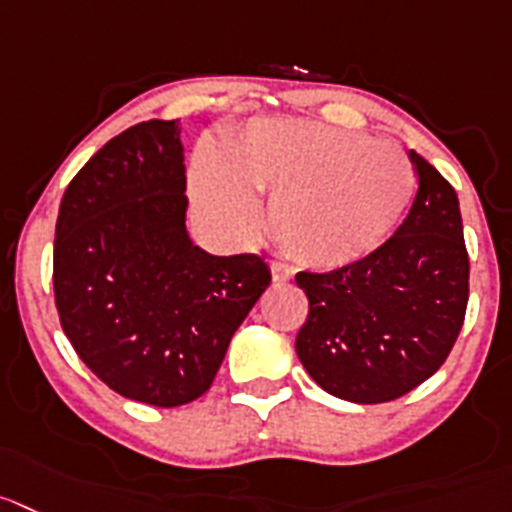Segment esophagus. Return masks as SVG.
I'll list each match as a JSON object with an SVG mask.
<instances>
[{
    "label": "esophagus",
    "instance_id": "obj_1",
    "mask_svg": "<svg viewBox=\"0 0 512 512\" xmlns=\"http://www.w3.org/2000/svg\"><path fill=\"white\" fill-rule=\"evenodd\" d=\"M271 276H274V281L294 279V266L284 264V261H271Z\"/></svg>",
    "mask_w": 512,
    "mask_h": 512
}]
</instances>
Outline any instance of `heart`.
<instances>
[{"mask_svg":"<svg viewBox=\"0 0 512 512\" xmlns=\"http://www.w3.org/2000/svg\"><path fill=\"white\" fill-rule=\"evenodd\" d=\"M191 188L203 213L238 233L259 223L251 188L269 193V223L299 264L337 269L362 259L397 226L415 191L394 143L314 120H259L226 145L198 150Z\"/></svg>","mask_w":512,"mask_h":512,"instance_id":"1","label":"heart"}]
</instances>
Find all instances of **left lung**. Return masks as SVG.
<instances>
[{"label": "left lung", "instance_id": "8db88e82", "mask_svg": "<svg viewBox=\"0 0 512 512\" xmlns=\"http://www.w3.org/2000/svg\"><path fill=\"white\" fill-rule=\"evenodd\" d=\"M417 193L394 236L342 269L299 271L309 314L296 354L321 389L392 402L445 364L462 329L470 261L455 188L410 150Z\"/></svg>", "mask_w": 512, "mask_h": 512}]
</instances>
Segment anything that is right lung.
<instances>
[{"instance_id": "obj_1", "label": "right lung", "mask_w": 512, "mask_h": 512, "mask_svg": "<svg viewBox=\"0 0 512 512\" xmlns=\"http://www.w3.org/2000/svg\"><path fill=\"white\" fill-rule=\"evenodd\" d=\"M178 120L107 140L70 180L55 228V304L97 379L153 407L208 392L271 284L259 253L211 256L186 231Z\"/></svg>"}]
</instances>
